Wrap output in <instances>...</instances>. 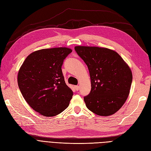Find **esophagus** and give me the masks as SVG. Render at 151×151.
<instances>
[{
    "label": "esophagus",
    "instance_id": "1",
    "mask_svg": "<svg viewBox=\"0 0 151 151\" xmlns=\"http://www.w3.org/2000/svg\"><path fill=\"white\" fill-rule=\"evenodd\" d=\"M74 88H75V89H76V91H78V90H79V86H74Z\"/></svg>",
    "mask_w": 151,
    "mask_h": 151
}]
</instances>
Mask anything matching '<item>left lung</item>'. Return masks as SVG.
<instances>
[{
    "label": "left lung",
    "mask_w": 151,
    "mask_h": 151,
    "mask_svg": "<svg viewBox=\"0 0 151 151\" xmlns=\"http://www.w3.org/2000/svg\"><path fill=\"white\" fill-rule=\"evenodd\" d=\"M74 49L89 71L91 90L84 98L87 108L99 116L115 113L130 93L132 73L129 66L110 49L84 46Z\"/></svg>",
    "instance_id": "left-lung-1"
}]
</instances>
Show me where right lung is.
Wrapping results in <instances>:
<instances>
[{"label":"right lung","instance_id":"add662e5","mask_svg":"<svg viewBox=\"0 0 151 151\" xmlns=\"http://www.w3.org/2000/svg\"><path fill=\"white\" fill-rule=\"evenodd\" d=\"M72 51L66 47L37 50L26 57L19 68L17 83L22 96L45 116H56L69 105L73 92L65 83L62 65Z\"/></svg>","mask_w":151,"mask_h":151}]
</instances>
